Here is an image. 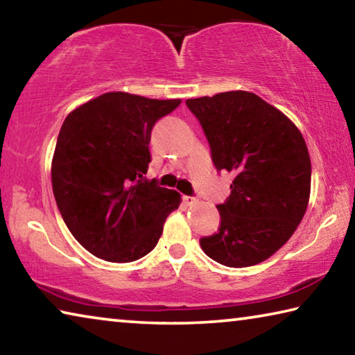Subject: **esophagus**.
Masks as SVG:
<instances>
[{
  "instance_id": "obj_1",
  "label": "esophagus",
  "mask_w": 355,
  "mask_h": 355,
  "mask_svg": "<svg viewBox=\"0 0 355 355\" xmlns=\"http://www.w3.org/2000/svg\"><path fill=\"white\" fill-rule=\"evenodd\" d=\"M183 200L187 205H194L196 202H198V199H196L194 196H183Z\"/></svg>"
}]
</instances>
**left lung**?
Here are the masks:
<instances>
[{
	"mask_svg": "<svg viewBox=\"0 0 355 355\" xmlns=\"http://www.w3.org/2000/svg\"><path fill=\"white\" fill-rule=\"evenodd\" d=\"M211 150L213 164L235 178L218 205L216 234L200 239L208 257L226 267L261 263L275 254L305 215L311 161L294 123L250 92L187 101Z\"/></svg>",
	"mask_w": 355,
	"mask_h": 355,
	"instance_id": "obj_1",
	"label": "left lung"
}]
</instances>
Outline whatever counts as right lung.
<instances>
[{
    "mask_svg": "<svg viewBox=\"0 0 355 355\" xmlns=\"http://www.w3.org/2000/svg\"><path fill=\"white\" fill-rule=\"evenodd\" d=\"M182 99L104 93L77 107L60 129L52 188L67 229L109 262H132L155 248L180 194L145 173L155 123Z\"/></svg>",
    "mask_w": 355,
    "mask_h": 355,
    "instance_id": "obj_1",
    "label": "right lung"
}]
</instances>
